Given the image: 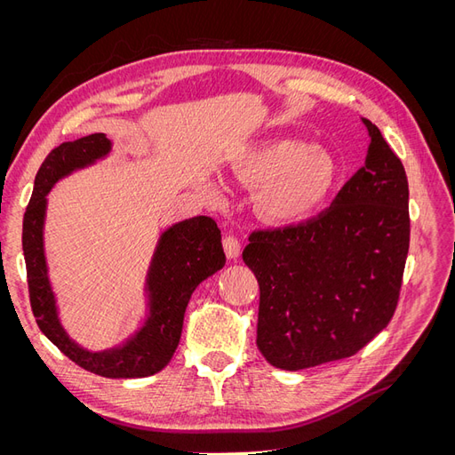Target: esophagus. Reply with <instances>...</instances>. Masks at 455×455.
<instances>
[{
    "instance_id": "esophagus-1",
    "label": "esophagus",
    "mask_w": 455,
    "mask_h": 455,
    "mask_svg": "<svg viewBox=\"0 0 455 455\" xmlns=\"http://www.w3.org/2000/svg\"><path fill=\"white\" fill-rule=\"evenodd\" d=\"M224 251H226L229 259L239 258V254H241V241L235 235H231V233H229V235L224 237Z\"/></svg>"
}]
</instances>
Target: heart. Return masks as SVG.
Masks as SVG:
<instances>
[{
  "instance_id": "heart-1",
  "label": "heart",
  "mask_w": 455,
  "mask_h": 455,
  "mask_svg": "<svg viewBox=\"0 0 455 455\" xmlns=\"http://www.w3.org/2000/svg\"><path fill=\"white\" fill-rule=\"evenodd\" d=\"M233 172L239 180L259 186L256 206L275 224L311 218L336 180L332 157L292 139H271L243 149L233 161Z\"/></svg>"
}]
</instances>
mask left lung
<instances>
[{"label": "left lung", "instance_id": "1", "mask_svg": "<svg viewBox=\"0 0 455 455\" xmlns=\"http://www.w3.org/2000/svg\"><path fill=\"white\" fill-rule=\"evenodd\" d=\"M366 161L304 222L254 229L243 259L259 284L261 355L304 370L347 359L393 319L410 246L408 178L374 123Z\"/></svg>", "mask_w": 455, "mask_h": 455}]
</instances>
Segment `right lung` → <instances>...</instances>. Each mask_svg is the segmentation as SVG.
Returning <instances> with one entry per match:
<instances>
[{"instance_id":"add662e5","label":"right lung","mask_w":455,"mask_h":455,"mask_svg":"<svg viewBox=\"0 0 455 455\" xmlns=\"http://www.w3.org/2000/svg\"><path fill=\"white\" fill-rule=\"evenodd\" d=\"M109 140L94 132L54 148L36 174L34 194L22 220V251L36 323L68 359L102 378H144L163 370L180 341L184 313L196 286L222 269L226 254L222 231L211 216H196L163 233L151 264L148 291L149 319L127 346L108 353H89L64 334L47 281L44 256L45 196L52 184L74 169L108 154Z\"/></svg>"}]
</instances>
